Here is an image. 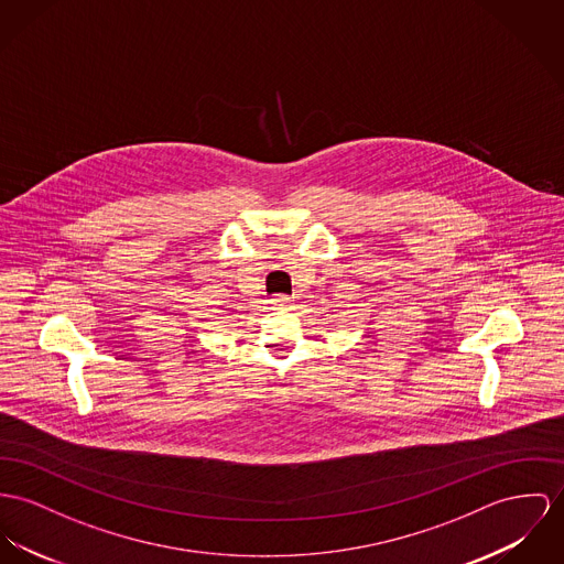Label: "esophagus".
<instances>
[{"mask_svg":"<svg viewBox=\"0 0 564 564\" xmlns=\"http://www.w3.org/2000/svg\"><path fill=\"white\" fill-rule=\"evenodd\" d=\"M268 303L272 304V308H288L292 301L288 299V296H283V294H279V296H274V299H270Z\"/></svg>","mask_w":564,"mask_h":564,"instance_id":"1","label":"esophagus"}]
</instances>
